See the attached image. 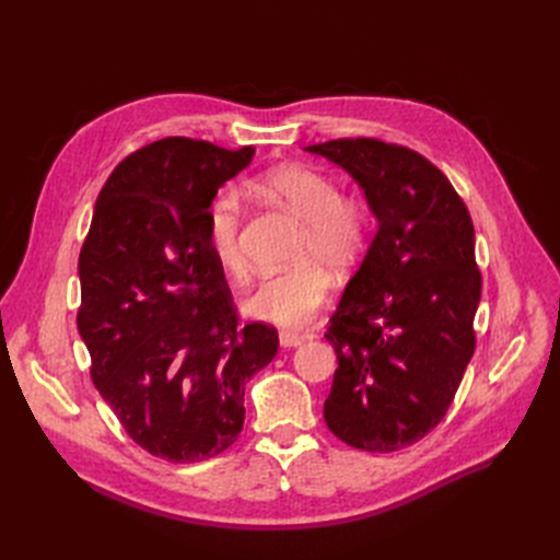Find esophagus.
I'll return each mask as SVG.
<instances>
[{
	"mask_svg": "<svg viewBox=\"0 0 560 560\" xmlns=\"http://www.w3.org/2000/svg\"><path fill=\"white\" fill-rule=\"evenodd\" d=\"M308 336H303V334H296V331H280V346L282 348H296V346H301L303 341H306Z\"/></svg>",
	"mask_w": 560,
	"mask_h": 560,
	"instance_id": "esophagus-1",
	"label": "esophagus"
}]
</instances>
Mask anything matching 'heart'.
<instances>
[{"instance_id":"heart-1","label":"heart","mask_w":560,"mask_h":560,"mask_svg":"<svg viewBox=\"0 0 560 560\" xmlns=\"http://www.w3.org/2000/svg\"><path fill=\"white\" fill-rule=\"evenodd\" d=\"M268 198L301 219L290 268L261 280L247 311L278 327H301L327 301L331 276L324 266L346 270L360 261L376 226L374 210L362 196H346L327 173L306 165H280L252 182ZM243 196L233 186L219 189L206 210V235L219 268L245 280L249 266L243 252Z\"/></svg>"}]
</instances>
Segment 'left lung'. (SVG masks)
<instances>
[{"label": "left lung", "instance_id": "left-lung-1", "mask_svg": "<svg viewBox=\"0 0 560 560\" xmlns=\"http://www.w3.org/2000/svg\"><path fill=\"white\" fill-rule=\"evenodd\" d=\"M306 149L343 165L378 219L325 334L338 360L325 420L352 448L393 453L444 420L477 348L471 217L448 177L409 147L338 138Z\"/></svg>", "mask_w": 560, "mask_h": 560}]
</instances>
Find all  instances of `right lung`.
<instances>
[{"mask_svg": "<svg viewBox=\"0 0 560 560\" xmlns=\"http://www.w3.org/2000/svg\"><path fill=\"white\" fill-rule=\"evenodd\" d=\"M254 147L163 138L105 182L79 254V334L91 378L128 436L167 463L224 453L245 420V383L278 331L241 322L206 235L219 186Z\"/></svg>", "mask_w": 560, "mask_h": 560, "instance_id": "right-lung-1", "label": "right lung"}]
</instances>
